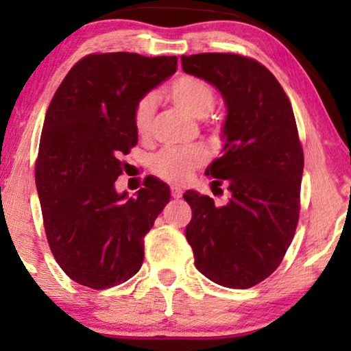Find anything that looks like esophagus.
<instances>
[{
  "mask_svg": "<svg viewBox=\"0 0 351 351\" xmlns=\"http://www.w3.org/2000/svg\"><path fill=\"white\" fill-rule=\"evenodd\" d=\"M171 196H172V198H180L182 190L177 189V186H172V189H171Z\"/></svg>",
  "mask_w": 351,
  "mask_h": 351,
  "instance_id": "34e87169",
  "label": "esophagus"
}]
</instances>
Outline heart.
Segmentation results:
<instances>
[{
  "instance_id": "obj_1",
  "label": "heart",
  "mask_w": 351,
  "mask_h": 351,
  "mask_svg": "<svg viewBox=\"0 0 351 351\" xmlns=\"http://www.w3.org/2000/svg\"><path fill=\"white\" fill-rule=\"evenodd\" d=\"M169 97L177 107L185 110L191 117L206 118L213 112L217 102V90L208 80L195 75H180L169 84ZM156 112V97L145 94L137 100L134 107L132 121L134 129L141 137H148L152 132L153 118ZM210 131L222 132L219 123H210ZM209 160V153L204 147L191 145L186 148H162L150 160V169L158 179L180 185L191 177V174Z\"/></svg>"
}]
</instances>
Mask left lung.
<instances>
[{
	"instance_id": "left-lung-1",
	"label": "left lung",
	"mask_w": 351,
	"mask_h": 351,
	"mask_svg": "<svg viewBox=\"0 0 351 351\" xmlns=\"http://www.w3.org/2000/svg\"><path fill=\"white\" fill-rule=\"evenodd\" d=\"M185 73L208 80L227 104L223 155L206 169L230 199L215 206L186 191V241L210 281L247 289L280 267L299 223L304 150L285 89L252 57L228 52L182 56ZM222 190V189H219Z\"/></svg>"
}]
</instances>
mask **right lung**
I'll use <instances>...</instances> for the list:
<instances>
[{"label": "right lung", "instance_id": "add662e5", "mask_svg": "<svg viewBox=\"0 0 351 351\" xmlns=\"http://www.w3.org/2000/svg\"><path fill=\"white\" fill-rule=\"evenodd\" d=\"M176 56L95 52L71 66L43 124L35 182L47 243L65 275L107 289L141 270L143 238L169 203L147 177L137 198L118 195L123 155L137 145V100L176 73Z\"/></svg>", "mask_w": 351, "mask_h": 351}]
</instances>
